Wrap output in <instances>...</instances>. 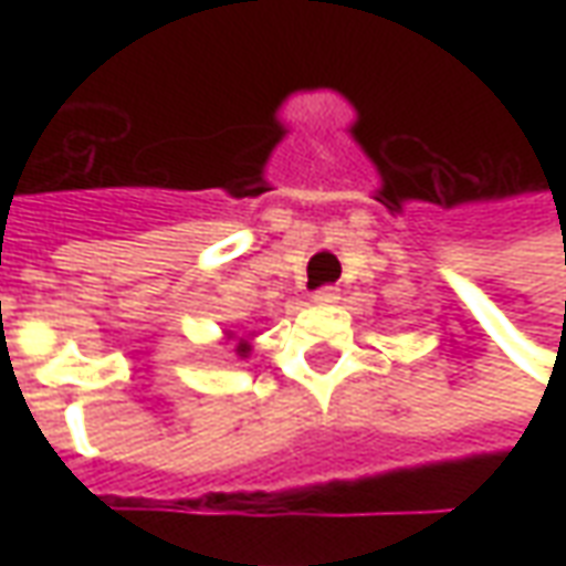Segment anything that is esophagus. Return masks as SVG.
I'll return each mask as SVG.
<instances>
[{"instance_id": "34e87169", "label": "esophagus", "mask_w": 566, "mask_h": 566, "mask_svg": "<svg viewBox=\"0 0 566 566\" xmlns=\"http://www.w3.org/2000/svg\"><path fill=\"white\" fill-rule=\"evenodd\" d=\"M312 303L315 306H333V303H339V287H321L312 294Z\"/></svg>"}]
</instances>
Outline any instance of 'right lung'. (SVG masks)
Masks as SVG:
<instances>
[{
    "label": "right lung",
    "instance_id": "obj_1",
    "mask_svg": "<svg viewBox=\"0 0 566 566\" xmlns=\"http://www.w3.org/2000/svg\"><path fill=\"white\" fill-rule=\"evenodd\" d=\"M251 336H254V333H248V336H239V333H233V331H227L223 333V343L230 345V343H235L233 345V352L239 357H242V360H245L248 355H251Z\"/></svg>",
    "mask_w": 566,
    "mask_h": 566
}]
</instances>
